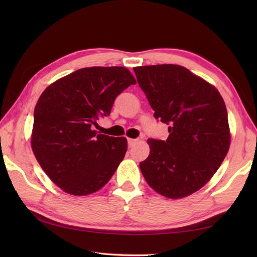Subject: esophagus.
Segmentation results:
<instances>
[{
  "mask_svg": "<svg viewBox=\"0 0 257 257\" xmlns=\"http://www.w3.org/2000/svg\"><path fill=\"white\" fill-rule=\"evenodd\" d=\"M137 139H132V138H129L128 139V145H129V147H133L136 143H137Z\"/></svg>",
  "mask_w": 257,
  "mask_h": 257,
  "instance_id": "esophagus-1",
  "label": "esophagus"
}]
</instances>
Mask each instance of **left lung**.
<instances>
[{
  "mask_svg": "<svg viewBox=\"0 0 257 257\" xmlns=\"http://www.w3.org/2000/svg\"><path fill=\"white\" fill-rule=\"evenodd\" d=\"M156 119L169 125L167 140L148 139L150 155L140 162L158 193L181 199L209 182L230 148L224 100L214 86L173 64L135 67Z\"/></svg>",
  "mask_w": 257,
  "mask_h": 257,
  "instance_id": "8db88e82",
  "label": "left lung"
}]
</instances>
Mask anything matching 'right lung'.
<instances>
[{"label":"right lung","instance_id":"add662e5","mask_svg":"<svg viewBox=\"0 0 257 257\" xmlns=\"http://www.w3.org/2000/svg\"><path fill=\"white\" fill-rule=\"evenodd\" d=\"M127 68H81L43 91L35 106L32 149L52 181L73 195L105 185L127 151L124 137L97 134L94 125L110 114L119 94L135 85Z\"/></svg>","mask_w":257,"mask_h":257}]
</instances>
